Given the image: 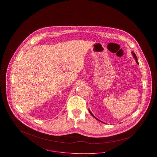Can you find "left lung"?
<instances>
[{
    "label": "left lung",
    "mask_w": 157,
    "mask_h": 157,
    "mask_svg": "<svg viewBox=\"0 0 157 157\" xmlns=\"http://www.w3.org/2000/svg\"><path fill=\"white\" fill-rule=\"evenodd\" d=\"M132 54H133V56H134V57L135 59V60H136V63H137V64H138V61H137V57H136V55H135V54L134 52H132ZM90 111V114H91V115H92V116H93V117H94L95 119H97V120H98V121H101L100 120H99L98 119H97V118H96V117H95V116H94V115H93V114L91 113V112H90V111ZM101 122H102V121H101ZM102 123H103V122H102Z\"/></svg>",
    "instance_id": "8db88e82"
}]
</instances>
